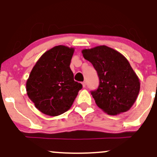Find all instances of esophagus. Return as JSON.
Wrapping results in <instances>:
<instances>
[{"instance_id":"esophagus-1","label":"esophagus","mask_w":157,"mask_h":157,"mask_svg":"<svg viewBox=\"0 0 157 157\" xmlns=\"http://www.w3.org/2000/svg\"><path fill=\"white\" fill-rule=\"evenodd\" d=\"M82 87H83V88L86 87V82H82Z\"/></svg>"}]
</instances>
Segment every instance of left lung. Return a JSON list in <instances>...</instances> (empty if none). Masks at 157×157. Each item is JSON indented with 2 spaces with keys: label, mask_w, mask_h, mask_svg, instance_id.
Returning <instances> with one entry per match:
<instances>
[{
  "label": "left lung",
  "mask_w": 157,
  "mask_h": 157,
  "mask_svg": "<svg viewBox=\"0 0 157 157\" xmlns=\"http://www.w3.org/2000/svg\"><path fill=\"white\" fill-rule=\"evenodd\" d=\"M82 53L100 80L97 89L91 91L97 106L109 115L128 111L137 98L140 82L127 59L106 46L83 49Z\"/></svg>",
  "instance_id": "left-lung-1"
}]
</instances>
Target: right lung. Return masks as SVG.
<instances>
[{
  "mask_svg": "<svg viewBox=\"0 0 157 157\" xmlns=\"http://www.w3.org/2000/svg\"><path fill=\"white\" fill-rule=\"evenodd\" d=\"M74 51L60 45L46 52L27 80V95L45 114L55 117L67 111L82 89L70 68Z\"/></svg>",
  "mask_w": 157,
  "mask_h": 157,
  "instance_id": "add662e5",
  "label": "right lung"
}]
</instances>
